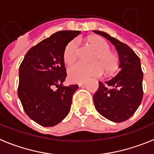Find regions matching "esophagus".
<instances>
[{"label": "esophagus", "mask_w": 154, "mask_h": 154, "mask_svg": "<svg viewBox=\"0 0 154 154\" xmlns=\"http://www.w3.org/2000/svg\"><path fill=\"white\" fill-rule=\"evenodd\" d=\"M84 84H85V82H79L78 83V85H79V86L81 87V86H82Z\"/></svg>", "instance_id": "1"}]
</instances>
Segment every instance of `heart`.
Listing matches in <instances>:
<instances>
[{
    "mask_svg": "<svg viewBox=\"0 0 154 154\" xmlns=\"http://www.w3.org/2000/svg\"><path fill=\"white\" fill-rule=\"evenodd\" d=\"M89 42L96 51L92 58V62H96L91 64L77 62L70 66L68 69V74L72 81H85L90 77L101 75L103 69L107 74H111L116 70L117 58L110 51L108 43L97 36L89 38ZM79 51V42L77 39H73L65 48L64 62L68 65L73 63L78 58Z\"/></svg>",
    "mask_w": 154,
    "mask_h": 154,
    "instance_id": "1",
    "label": "heart"
}]
</instances>
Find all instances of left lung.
<instances>
[{
  "instance_id": "1",
  "label": "left lung",
  "mask_w": 154,
  "mask_h": 154,
  "mask_svg": "<svg viewBox=\"0 0 154 154\" xmlns=\"http://www.w3.org/2000/svg\"><path fill=\"white\" fill-rule=\"evenodd\" d=\"M93 31L114 45L119 54L120 68L112 79L99 82V89L93 96L94 105L105 118L121 123L131 117L142 102L143 74L140 59L127 45L106 32Z\"/></svg>"
}]
</instances>
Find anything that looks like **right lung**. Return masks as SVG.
Instances as JSON below:
<instances>
[{
    "label": "right lung",
    "mask_w": 154,
    "mask_h": 154,
    "mask_svg": "<svg viewBox=\"0 0 154 154\" xmlns=\"http://www.w3.org/2000/svg\"><path fill=\"white\" fill-rule=\"evenodd\" d=\"M81 33L60 31L32 47L19 68L17 95L23 109L42 126H53L69 114L78 85L65 86V48Z\"/></svg>",
    "instance_id": "1"
}]
</instances>
